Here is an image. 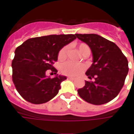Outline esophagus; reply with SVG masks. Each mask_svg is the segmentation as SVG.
I'll use <instances>...</instances> for the list:
<instances>
[{
	"instance_id": "obj_1",
	"label": "esophagus",
	"mask_w": 134,
	"mask_h": 134,
	"mask_svg": "<svg viewBox=\"0 0 134 134\" xmlns=\"http://www.w3.org/2000/svg\"><path fill=\"white\" fill-rule=\"evenodd\" d=\"M67 78L70 79V80H75V77H70V76H69V77H68Z\"/></svg>"
}]
</instances>
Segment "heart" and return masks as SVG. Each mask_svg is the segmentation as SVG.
Wrapping results in <instances>:
<instances>
[{
	"label": "heart",
	"mask_w": 134,
	"mask_h": 134,
	"mask_svg": "<svg viewBox=\"0 0 134 134\" xmlns=\"http://www.w3.org/2000/svg\"><path fill=\"white\" fill-rule=\"evenodd\" d=\"M77 49L79 52L81 53L84 57H88L90 54V48L87 44L85 43H80L77 45ZM68 47L64 46L59 51L58 57L59 60H64L67 57ZM85 67L81 64H75L71 62H67L62 64L60 67V71L64 75L70 76H77L83 72Z\"/></svg>",
	"instance_id": "b5f03b06"
}]
</instances>
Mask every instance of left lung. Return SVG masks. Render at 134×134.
Returning a JSON list of instances; mask_svg holds the SVG:
<instances>
[{
  "instance_id": "obj_1",
  "label": "left lung",
  "mask_w": 134,
  "mask_h": 134,
  "mask_svg": "<svg viewBox=\"0 0 134 134\" xmlns=\"http://www.w3.org/2000/svg\"><path fill=\"white\" fill-rule=\"evenodd\" d=\"M76 36L90 47L93 64L85 72L93 81H85L77 90L80 97L89 103L103 105L118 96L129 72L128 60L119 47L112 41L95 34Z\"/></svg>"
}]
</instances>
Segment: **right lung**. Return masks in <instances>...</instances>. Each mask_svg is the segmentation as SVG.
Returning <instances> with one entry per match:
<instances>
[{
  "mask_svg": "<svg viewBox=\"0 0 134 134\" xmlns=\"http://www.w3.org/2000/svg\"><path fill=\"white\" fill-rule=\"evenodd\" d=\"M77 38L75 34L49 35L29 38L15 50L12 61L13 84L18 93L26 100L33 104L47 103L55 97L65 76L54 79L46 73L57 70L53 64L57 61L59 50Z\"/></svg>",
  "mask_w": 134,
  "mask_h": 134,
  "instance_id": "add662e5",
  "label": "right lung"
}]
</instances>
